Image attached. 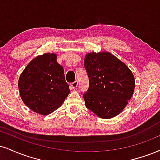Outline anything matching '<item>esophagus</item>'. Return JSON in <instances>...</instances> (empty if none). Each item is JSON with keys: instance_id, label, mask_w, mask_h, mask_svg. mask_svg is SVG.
<instances>
[{"instance_id": "esophagus-1", "label": "esophagus", "mask_w": 160, "mask_h": 160, "mask_svg": "<svg viewBox=\"0 0 160 160\" xmlns=\"http://www.w3.org/2000/svg\"><path fill=\"white\" fill-rule=\"evenodd\" d=\"M70 85H71V86H72L73 88H77V86H78V82L77 81V80H75L74 82H71Z\"/></svg>"}]
</instances>
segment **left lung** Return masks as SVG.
<instances>
[{"mask_svg":"<svg viewBox=\"0 0 160 160\" xmlns=\"http://www.w3.org/2000/svg\"><path fill=\"white\" fill-rule=\"evenodd\" d=\"M89 86L83 94L86 107L100 118L116 116L132 98L135 80L130 68L108 52L90 53L84 59Z\"/></svg>","mask_w":160,"mask_h":160,"instance_id":"8db88e82","label":"left lung"}]
</instances>
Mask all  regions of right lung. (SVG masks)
Returning a JSON list of instances; mask_svg holds the SVG:
<instances>
[{
	"mask_svg": "<svg viewBox=\"0 0 160 160\" xmlns=\"http://www.w3.org/2000/svg\"><path fill=\"white\" fill-rule=\"evenodd\" d=\"M18 88L24 104L41 115L59 108L70 92L64 69L57 62L55 53H45L32 59L20 75Z\"/></svg>",
	"mask_w": 160,
	"mask_h": 160,
	"instance_id": "right-lung-1",
	"label": "right lung"
}]
</instances>
